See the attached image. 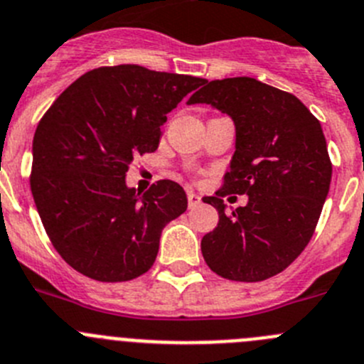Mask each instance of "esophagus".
<instances>
[{
	"label": "esophagus",
	"mask_w": 364,
	"mask_h": 364,
	"mask_svg": "<svg viewBox=\"0 0 364 364\" xmlns=\"http://www.w3.org/2000/svg\"><path fill=\"white\" fill-rule=\"evenodd\" d=\"M199 203H201V196H198V193L190 190V192H188V206H190V208H196Z\"/></svg>",
	"instance_id": "esophagus-1"
}]
</instances>
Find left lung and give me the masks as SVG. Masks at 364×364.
I'll return each instance as SVG.
<instances>
[{
    "mask_svg": "<svg viewBox=\"0 0 364 364\" xmlns=\"http://www.w3.org/2000/svg\"><path fill=\"white\" fill-rule=\"evenodd\" d=\"M186 104H210L235 124L223 190L203 199L219 212L201 240L206 264L235 282L282 273L311 240L331 186L321 124L294 95L251 77L206 80ZM226 193H246L248 205L228 214Z\"/></svg>",
    "mask_w": 364,
    "mask_h": 364,
    "instance_id": "8db88e82",
    "label": "left lung"
}]
</instances>
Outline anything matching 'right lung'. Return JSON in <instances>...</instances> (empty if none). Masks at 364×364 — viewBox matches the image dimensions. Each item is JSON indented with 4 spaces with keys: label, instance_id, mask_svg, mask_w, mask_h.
<instances>
[{
    "label": "right lung",
    "instance_id": "add662e5",
    "mask_svg": "<svg viewBox=\"0 0 364 364\" xmlns=\"http://www.w3.org/2000/svg\"><path fill=\"white\" fill-rule=\"evenodd\" d=\"M205 79L136 64L84 73L41 118L32 145L33 201L53 247L98 282L147 273L186 193L163 179L145 193L125 183L136 154L154 152L166 114Z\"/></svg>",
    "mask_w": 364,
    "mask_h": 364
}]
</instances>
